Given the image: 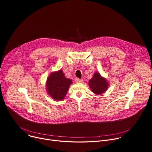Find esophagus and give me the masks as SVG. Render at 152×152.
<instances>
[{
  "mask_svg": "<svg viewBox=\"0 0 152 152\" xmlns=\"http://www.w3.org/2000/svg\"><path fill=\"white\" fill-rule=\"evenodd\" d=\"M75 81L76 83H82L83 81V80L82 79H79V78H76L75 79Z\"/></svg>",
  "mask_w": 152,
  "mask_h": 152,
  "instance_id": "esophagus-1",
  "label": "esophagus"
}]
</instances>
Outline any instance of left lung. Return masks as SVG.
I'll return each instance as SVG.
<instances>
[{
    "label": "left lung",
    "instance_id": "8db88e82",
    "mask_svg": "<svg viewBox=\"0 0 152 152\" xmlns=\"http://www.w3.org/2000/svg\"><path fill=\"white\" fill-rule=\"evenodd\" d=\"M88 85L91 91L96 95L103 94L107 90L109 86L106 78L102 77L98 72H96L93 77L89 80Z\"/></svg>",
    "mask_w": 152,
    "mask_h": 152
}]
</instances>
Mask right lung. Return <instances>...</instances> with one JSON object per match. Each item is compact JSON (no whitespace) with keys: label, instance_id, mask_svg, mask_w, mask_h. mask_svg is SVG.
<instances>
[{"label":"right lung","instance_id":"1","mask_svg":"<svg viewBox=\"0 0 152 152\" xmlns=\"http://www.w3.org/2000/svg\"><path fill=\"white\" fill-rule=\"evenodd\" d=\"M72 83V80L65 77L61 69L53 72L46 80V92L54 100H63Z\"/></svg>","mask_w":152,"mask_h":152}]
</instances>
